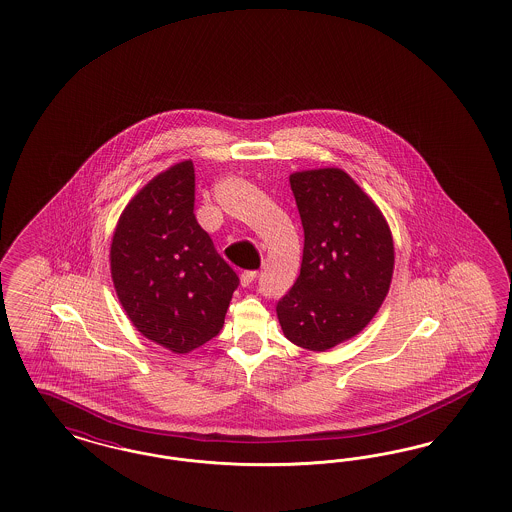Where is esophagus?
Instances as JSON below:
<instances>
[{"instance_id":"34e87169","label":"esophagus","mask_w":512,"mask_h":512,"mask_svg":"<svg viewBox=\"0 0 512 512\" xmlns=\"http://www.w3.org/2000/svg\"><path fill=\"white\" fill-rule=\"evenodd\" d=\"M254 279H256V271H245V273L241 275V284L248 286Z\"/></svg>"}]
</instances>
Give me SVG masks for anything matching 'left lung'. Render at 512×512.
I'll return each mask as SVG.
<instances>
[{
    "instance_id": "8db88e82",
    "label": "left lung",
    "mask_w": 512,
    "mask_h": 512,
    "mask_svg": "<svg viewBox=\"0 0 512 512\" xmlns=\"http://www.w3.org/2000/svg\"><path fill=\"white\" fill-rule=\"evenodd\" d=\"M290 188L305 241L300 275L277 317L292 343L326 351L378 313L393 277V237L381 210L341 169L294 172Z\"/></svg>"
}]
</instances>
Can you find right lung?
Masks as SVG:
<instances>
[{
	"instance_id": "obj_1",
	"label": "right lung",
	"mask_w": 512,
	"mask_h": 512,
	"mask_svg": "<svg viewBox=\"0 0 512 512\" xmlns=\"http://www.w3.org/2000/svg\"><path fill=\"white\" fill-rule=\"evenodd\" d=\"M195 171L176 163L138 191L119 216L110 265L117 298L136 330L172 353L220 334L237 273L197 224Z\"/></svg>"
}]
</instances>
